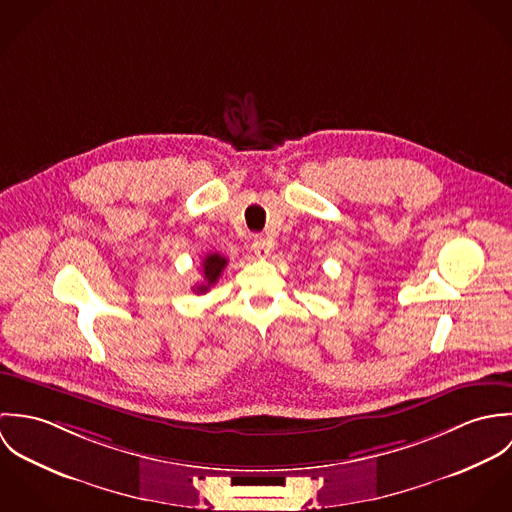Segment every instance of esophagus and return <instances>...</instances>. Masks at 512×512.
I'll list each match as a JSON object with an SVG mask.
<instances>
[{"label": "esophagus", "mask_w": 512, "mask_h": 512, "mask_svg": "<svg viewBox=\"0 0 512 512\" xmlns=\"http://www.w3.org/2000/svg\"><path fill=\"white\" fill-rule=\"evenodd\" d=\"M252 248H254L256 256L262 258V260L270 258V254H272V244H270L268 240H264V238H256V240L252 242Z\"/></svg>", "instance_id": "1"}]
</instances>
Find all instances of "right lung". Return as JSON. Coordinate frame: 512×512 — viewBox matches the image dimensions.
Masks as SVG:
<instances>
[{"mask_svg": "<svg viewBox=\"0 0 512 512\" xmlns=\"http://www.w3.org/2000/svg\"><path fill=\"white\" fill-rule=\"evenodd\" d=\"M226 262L228 260L224 256H220L219 252L207 254L205 260H203V278H205V282L201 286H197L195 292L205 293L211 286H215L219 282L222 270L226 268Z\"/></svg>", "mask_w": 512, "mask_h": 512, "instance_id": "right-lung-1", "label": "right lung"}]
</instances>
